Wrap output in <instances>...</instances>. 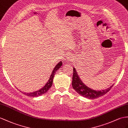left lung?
I'll use <instances>...</instances> for the list:
<instances>
[{"label":"left lung","mask_w":128,"mask_h":128,"mask_svg":"<svg viewBox=\"0 0 128 128\" xmlns=\"http://www.w3.org/2000/svg\"><path fill=\"white\" fill-rule=\"evenodd\" d=\"M114 84L111 85L110 88L106 89L100 90H93L89 87L87 86L81 80L80 78L79 77L78 74L76 70L74 68H73V74L72 78V86L73 88L75 90L78 94L88 99H96L99 96L104 95L107 92H108L111 90L112 87L113 86Z\"/></svg>","instance_id":"1"}]
</instances>
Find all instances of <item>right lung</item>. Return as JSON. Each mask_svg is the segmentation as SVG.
I'll use <instances>...</instances> for the list:
<instances>
[{
  "instance_id": "right-lung-1",
  "label": "right lung",
  "mask_w": 128,
  "mask_h": 128,
  "mask_svg": "<svg viewBox=\"0 0 128 128\" xmlns=\"http://www.w3.org/2000/svg\"><path fill=\"white\" fill-rule=\"evenodd\" d=\"M62 64V61H60L56 65L55 67L53 69L52 71V73L50 76L49 80L48 81V82L46 84V85L43 87L42 88L40 89L39 90H37L36 91L33 92H30V93H26V92H23V94H26L27 96H32V97H35V96H41L43 94H44L46 92H48L49 89L51 88L52 84V80H53V78L54 76V75L59 68H60Z\"/></svg>"
}]
</instances>
